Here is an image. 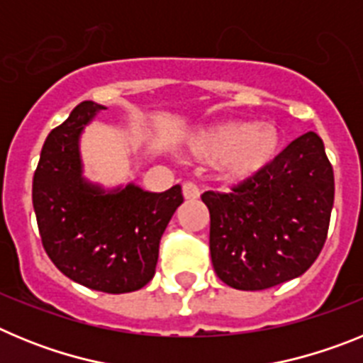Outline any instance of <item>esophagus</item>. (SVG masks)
<instances>
[{"label":"esophagus","mask_w":363,"mask_h":363,"mask_svg":"<svg viewBox=\"0 0 363 363\" xmlns=\"http://www.w3.org/2000/svg\"><path fill=\"white\" fill-rule=\"evenodd\" d=\"M182 191H184V198L185 200H198L200 198V189L194 182H185L182 185Z\"/></svg>","instance_id":"esophagus-1"}]
</instances>
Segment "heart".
Returning a JSON list of instances; mask_svg holds the SVG:
<instances>
[{
  "mask_svg": "<svg viewBox=\"0 0 363 363\" xmlns=\"http://www.w3.org/2000/svg\"><path fill=\"white\" fill-rule=\"evenodd\" d=\"M281 138L277 125L221 123L203 129L192 138L189 150L203 163H218L221 176L243 182L262 172L277 158Z\"/></svg>",
  "mask_w": 363,
  "mask_h": 363,
  "instance_id": "b5f03b06",
  "label": "heart"
}]
</instances>
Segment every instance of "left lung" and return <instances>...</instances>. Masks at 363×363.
Wrapping results in <instances>:
<instances>
[{
    "instance_id": "8db88e82",
    "label": "left lung",
    "mask_w": 363,
    "mask_h": 363,
    "mask_svg": "<svg viewBox=\"0 0 363 363\" xmlns=\"http://www.w3.org/2000/svg\"><path fill=\"white\" fill-rule=\"evenodd\" d=\"M201 200L211 214V259L223 284L264 291L300 277L322 252L335 201L322 138L301 134L262 172Z\"/></svg>"
}]
</instances>
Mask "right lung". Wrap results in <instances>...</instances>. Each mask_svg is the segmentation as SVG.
Returning <instances> with one entry per match:
<instances>
[{"label":"right lung","instance_id":"1","mask_svg":"<svg viewBox=\"0 0 363 363\" xmlns=\"http://www.w3.org/2000/svg\"><path fill=\"white\" fill-rule=\"evenodd\" d=\"M104 108L82 101L50 130L32 179V205L45 252L67 278L101 293H133L154 278L160 240L184 194L179 185L160 194L134 185L104 194L83 182L78 138Z\"/></svg>","mask_w":363,"mask_h":363}]
</instances>
